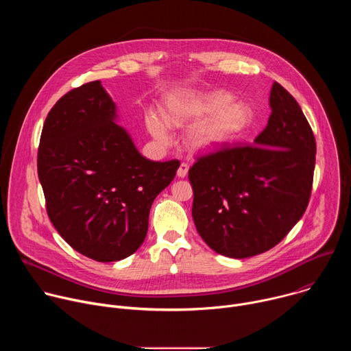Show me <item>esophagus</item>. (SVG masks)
<instances>
[{
	"instance_id": "obj_1",
	"label": "esophagus",
	"mask_w": 351,
	"mask_h": 351,
	"mask_svg": "<svg viewBox=\"0 0 351 351\" xmlns=\"http://www.w3.org/2000/svg\"><path fill=\"white\" fill-rule=\"evenodd\" d=\"M187 172H189V165H187V164H180V167H179L176 175H178L179 179H183V178H186Z\"/></svg>"
}]
</instances>
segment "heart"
Masks as SVG:
<instances>
[{"instance_id": "b5f03b06", "label": "heart", "mask_w": 351, "mask_h": 351, "mask_svg": "<svg viewBox=\"0 0 351 351\" xmlns=\"http://www.w3.org/2000/svg\"><path fill=\"white\" fill-rule=\"evenodd\" d=\"M232 99L221 90H176L165 99L162 112L147 111L145 125L158 143L168 144L169 126L191 123L184 137L187 148L195 154H211L252 125V110Z\"/></svg>"}]
</instances>
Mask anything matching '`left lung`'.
Returning a JSON list of instances; mask_svg holds the SVG:
<instances>
[{"label":"left lung","instance_id":"1","mask_svg":"<svg viewBox=\"0 0 351 351\" xmlns=\"http://www.w3.org/2000/svg\"><path fill=\"white\" fill-rule=\"evenodd\" d=\"M253 145L202 157L189 171L195 229L215 253L248 258L268 252L303 217L315 168V137L295 99L279 84Z\"/></svg>","mask_w":351,"mask_h":351}]
</instances>
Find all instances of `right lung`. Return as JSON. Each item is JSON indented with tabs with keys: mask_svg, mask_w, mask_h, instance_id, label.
Listing matches in <instances>:
<instances>
[{
	"mask_svg": "<svg viewBox=\"0 0 351 351\" xmlns=\"http://www.w3.org/2000/svg\"><path fill=\"white\" fill-rule=\"evenodd\" d=\"M118 118L99 80L73 88L47 115L37 156L49 219L77 253L99 263L141 245L153 202L180 165L144 158Z\"/></svg>",
	"mask_w": 351,
	"mask_h": 351,
	"instance_id": "add662e5",
	"label": "right lung"
}]
</instances>
